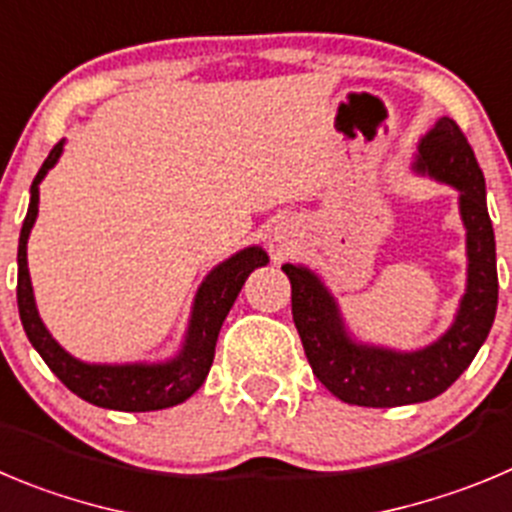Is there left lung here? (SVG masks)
Segmentation results:
<instances>
[{
    "label": "left lung",
    "instance_id": "1",
    "mask_svg": "<svg viewBox=\"0 0 512 512\" xmlns=\"http://www.w3.org/2000/svg\"><path fill=\"white\" fill-rule=\"evenodd\" d=\"M414 167L457 187L467 228V294L442 340L416 353L355 345L342 330L335 299L322 281L304 266H281L292 281V317L312 373L327 391L353 406L388 409L429 401L447 391L475 360L498 309L495 233L487 215L485 175L457 121L447 116L437 121L421 139Z\"/></svg>",
    "mask_w": 512,
    "mask_h": 512
}]
</instances>
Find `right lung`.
I'll list each match as a JSON object with an SVG mask.
<instances>
[{
	"label": "right lung",
	"mask_w": 512,
	"mask_h": 512,
	"mask_svg": "<svg viewBox=\"0 0 512 512\" xmlns=\"http://www.w3.org/2000/svg\"><path fill=\"white\" fill-rule=\"evenodd\" d=\"M60 152H63V142L50 149L48 159L42 162L40 172L32 180L30 208H27L25 223H22L20 248H17V307H20L22 327L30 337L32 348L40 353L48 368L58 375L63 386H68L83 401L114 411H157L177 406L203 386L205 375L213 365L215 342H218L225 314L231 312L248 274L264 266L269 256L259 246L243 248L241 253H236L210 271L198 297H195L185 348L170 363H81V360L65 353L42 325L40 314L35 309V297H32L30 271H27V238H30L32 225H35L37 203H40L37 185L42 182V177L48 175L50 167L58 162Z\"/></svg>",
	"instance_id": "right-lung-1"
}]
</instances>
